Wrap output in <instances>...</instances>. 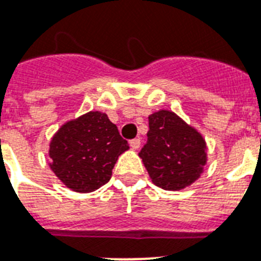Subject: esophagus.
Returning a JSON list of instances; mask_svg holds the SVG:
<instances>
[{"label": "esophagus", "mask_w": 261, "mask_h": 261, "mask_svg": "<svg viewBox=\"0 0 261 261\" xmlns=\"http://www.w3.org/2000/svg\"><path fill=\"white\" fill-rule=\"evenodd\" d=\"M130 146H131V148L138 150V148L141 147V138H135V139H131Z\"/></svg>", "instance_id": "esophagus-1"}]
</instances>
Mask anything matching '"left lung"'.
Returning a JSON list of instances; mask_svg holds the SVG:
<instances>
[{
	"label": "left lung",
	"instance_id": "obj_1",
	"mask_svg": "<svg viewBox=\"0 0 261 261\" xmlns=\"http://www.w3.org/2000/svg\"><path fill=\"white\" fill-rule=\"evenodd\" d=\"M147 143L139 152L151 180L167 191L192 185L203 172L207 146L200 133L172 111L148 117Z\"/></svg>",
	"mask_w": 261,
	"mask_h": 261
}]
</instances>
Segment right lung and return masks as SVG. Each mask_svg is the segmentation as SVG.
Listing matches in <instances>:
<instances>
[{"instance_id": "1", "label": "right lung", "mask_w": 261, "mask_h": 261, "mask_svg": "<svg viewBox=\"0 0 261 261\" xmlns=\"http://www.w3.org/2000/svg\"><path fill=\"white\" fill-rule=\"evenodd\" d=\"M127 141L106 114L90 111L69 120L50 142V168L75 192H91L110 180Z\"/></svg>"}]
</instances>
